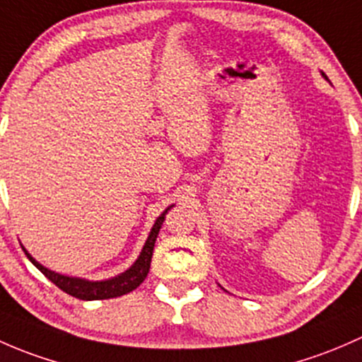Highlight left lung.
Segmentation results:
<instances>
[{"label":"left lung","mask_w":362,"mask_h":362,"mask_svg":"<svg viewBox=\"0 0 362 362\" xmlns=\"http://www.w3.org/2000/svg\"><path fill=\"white\" fill-rule=\"evenodd\" d=\"M322 76H324V78H326V74H324V73H322ZM326 80H327V78H326Z\"/></svg>","instance_id":"8db88e82"}]
</instances>
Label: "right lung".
<instances>
[{
	"label": "right lung",
	"instance_id": "obj_1",
	"mask_svg": "<svg viewBox=\"0 0 362 362\" xmlns=\"http://www.w3.org/2000/svg\"><path fill=\"white\" fill-rule=\"evenodd\" d=\"M173 207V206H170ZM170 207H167L162 214L156 218L153 228H151L150 235H148L146 244H144L143 251H141L139 258L134 262L132 267L129 270H125L124 274L117 275L113 279H107V281H87V279H80V277H68V275H61L55 274V272L48 270L45 268L42 263L36 262L28 251L24 252L25 256L29 258V262L35 264L40 272L48 279V281L54 282L59 289H62L64 293L71 294V296L78 298V300H107V298H117L122 296V294H127L137 288V286L143 284V281L146 279L148 272H150V263H151V256H153V247H155V240L158 237L160 228H162L163 221H165V214Z\"/></svg>",
	"mask_w": 362,
	"mask_h": 362
}]
</instances>
